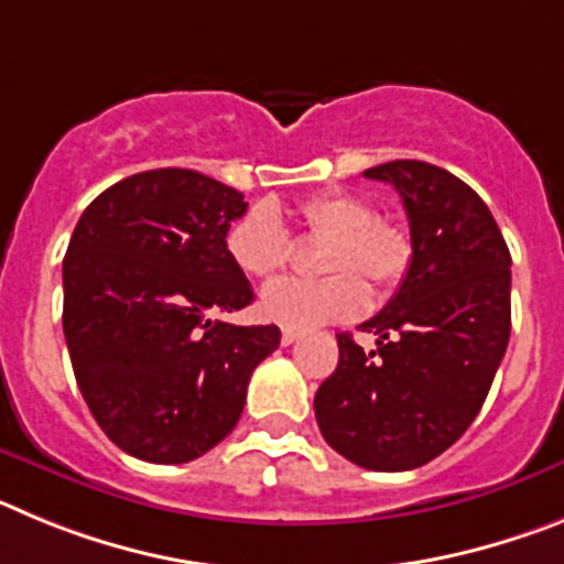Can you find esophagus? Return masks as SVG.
I'll return each instance as SVG.
<instances>
[{
	"mask_svg": "<svg viewBox=\"0 0 564 564\" xmlns=\"http://www.w3.org/2000/svg\"><path fill=\"white\" fill-rule=\"evenodd\" d=\"M296 338H299L296 330H282V344H285V347H288V344L296 341Z\"/></svg>",
	"mask_w": 564,
	"mask_h": 564,
	"instance_id": "obj_1",
	"label": "esophagus"
}]
</instances>
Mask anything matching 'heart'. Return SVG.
Listing matches in <instances>:
<instances>
[{
	"mask_svg": "<svg viewBox=\"0 0 564 564\" xmlns=\"http://www.w3.org/2000/svg\"><path fill=\"white\" fill-rule=\"evenodd\" d=\"M299 220L307 234L327 239L322 268L333 276L271 282L259 299L265 322L285 330H313L344 322L367 307V288L356 273L370 279L378 291H392L410 271V234L378 220L376 206L358 194L338 188L313 194L299 206ZM226 248L239 271L268 279L285 268L293 242L276 208L259 203L228 228Z\"/></svg>",
	"mask_w": 564,
	"mask_h": 564,
	"instance_id": "obj_1",
	"label": "heart"
}]
</instances>
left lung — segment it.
Segmentation results:
<instances>
[{"instance_id":"8db88e82","label":"left lung","mask_w":564,"mask_h":564,"mask_svg":"<svg viewBox=\"0 0 564 564\" xmlns=\"http://www.w3.org/2000/svg\"><path fill=\"white\" fill-rule=\"evenodd\" d=\"M401 194L412 262L401 288L361 330L338 336V367L318 387V430L370 471H406L446 452L480 412L511 333V253L480 194L423 161L364 172Z\"/></svg>"}]
</instances>
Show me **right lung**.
Segmentation results:
<instances>
[{
	"instance_id": "right-lung-1",
	"label": "right lung",
	"mask_w": 564,
	"mask_h": 564,
	"mask_svg": "<svg viewBox=\"0 0 564 564\" xmlns=\"http://www.w3.org/2000/svg\"><path fill=\"white\" fill-rule=\"evenodd\" d=\"M237 188L152 169L82 214L64 257V338L78 390L109 441L147 463H188L237 426L276 325L239 327L253 288L228 257Z\"/></svg>"
}]
</instances>
